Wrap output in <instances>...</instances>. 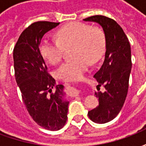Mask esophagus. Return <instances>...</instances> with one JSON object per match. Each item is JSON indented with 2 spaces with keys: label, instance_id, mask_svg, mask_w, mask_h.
<instances>
[{
  "label": "esophagus",
  "instance_id": "obj_1",
  "mask_svg": "<svg viewBox=\"0 0 146 146\" xmlns=\"http://www.w3.org/2000/svg\"><path fill=\"white\" fill-rule=\"evenodd\" d=\"M69 92H70V94L73 96H76V95H78V91L76 88H70Z\"/></svg>",
  "mask_w": 146,
  "mask_h": 146
}]
</instances>
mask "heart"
Here are the masks:
<instances>
[{
    "label": "heart",
    "instance_id": "b5f03b06",
    "mask_svg": "<svg viewBox=\"0 0 146 146\" xmlns=\"http://www.w3.org/2000/svg\"><path fill=\"white\" fill-rule=\"evenodd\" d=\"M56 40L43 39L39 50L45 60L57 64L62 58L65 49L72 47L71 60L66 61L56 70L58 78L73 80L80 78L91 63L97 62L104 54L106 36L104 30L98 27L82 23H72L58 29Z\"/></svg>",
    "mask_w": 146,
    "mask_h": 146
}]
</instances>
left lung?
Returning <instances> with one entry per match:
<instances>
[{"label": "left lung", "instance_id": "obj_1", "mask_svg": "<svg viewBox=\"0 0 146 146\" xmlns=\"http://www.w3.org/2000/svg\"><path fill=\"white\" fill-rule=\"evenodd\" d=\"M84 20L100 24L106 36L104 62L94 75L98 82L97 88L102 85L106 90L95 92L98 106L88 113L93 122L105 123L118 115L125 102L132 65L131 46L123 29L113 19L93 15Z\"/></svg>", "mask_w": 146, "mask_h": 146}]
</instances>
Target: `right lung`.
I'll return each instance as SVG.
<instances>
[{
	"instance_id": "right-lung-1",
	"label": "right lung",
	"mask_w": 146,
	"mask_h": 146,
	"mask_svg": "<svg viewBox=\"0 0 146 146\" xmlns=\"http://www.w3.org/2000/svg\"><path fill=\"white\" fill-rule=\"evenodd\" d=\"M58 24L33 23L21 33L13 51L15 76L24 105L33 120L49 131L60 130L66 124L69 102L64 100L63 85L55 86L48 73L39 45L45 33Z\"/></svg>"
}]
</instances>
